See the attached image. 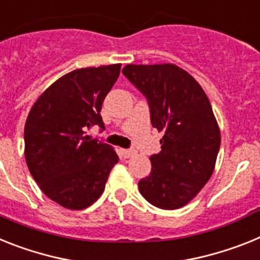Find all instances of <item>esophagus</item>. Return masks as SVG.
Segmentation results:
<instances>
[{
    "instance_id": "obj_1",
    "label": "esophagus",
    "mask_w": 260,
    "mask_h": 260,
    "mask_svg": "<svg viewBox=\"0 0 260 260\" xmlns=\"http://www.w3.org/2000/svg\"><path fill=\"white\" fill-rule=\"evenodd\" d=\"M136 153L134 149H121V156L124 157V158H129V157H132L134 154Z\"/></svg>"
}]
</instances>
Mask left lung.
<instances>
[{
	"instance_id": "obj_1",
	"label": "left lung",
	"mask_w": 260,
	"mask_h": 260,
	"mask_svg": "<svg viewBox=\"0 0 260 260\" xmlns=\"http://www.w3.org/2000/svg\"><path fill=\"white\" fill-rule=\"evenodd\" d=\"M123 74L147 98L150 123L164 136L149 157L152 171L139 181L145 200L174 210L190 202L214 172L221 132L206 93L176 64H126Z\"/></svg>"
}]
</instances>
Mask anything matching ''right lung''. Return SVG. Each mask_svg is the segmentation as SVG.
I'll return each mask as SVG.
<instances>
[{"label": "right lung", "mask_w": 260, "mask_h": 260, "mask_svg": "<svg viewBox=\"0 0 260 260\" xmlns=\"http://www.w3.org/2000/svg\"><path fill=\"white\" fill-rule=\"evenodd\" d=\"M121 64L78 69L38 98L25 124V158L41 190L70 210H82L102 196L119 157L111 145L87 135L104 129V98Z\"/></svg>", "instance_id": "obj_1"}]
</instances>
